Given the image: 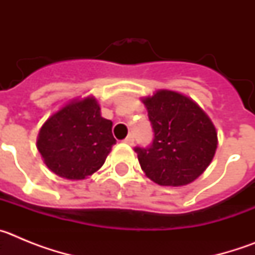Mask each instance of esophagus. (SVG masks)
<instances>
[{
    "label": "esophagus",
    "mask_w": 255,
    "mask_h": 255,
    "mask_svg": "<svg viewBox=\"0 0 255 255\" xmlns=\"http://www.w3.org/2000/svg\"><path fill=\"white\" fill-rule=\"evenodd\" d=\"M124 141H125L126 144H129V145H132V144H134V135H132V134L128 135V136H126V139Z\"/></svg>",
    "instance_id": "34e87169"
}]
</instances>
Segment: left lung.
Listing matches in <instances>:
<instances>
[{
	"label": "left lung",
	"instance_id": "1",
	"mask_svg": "<svg viewBox=\"0 0 255 255\" xmlns=\"http://www.w3.org/2000/svg\"><path fill=\"white\" fill-rule=\"evenodd\" d=\"M141 102L154 132L149 148H135L141 170L158 185H188L215 157V125L194 101L179 92L159 89Z\"/></svg>",
	"mask_w": 255,
	"mask_h": 255
}]
</instances>
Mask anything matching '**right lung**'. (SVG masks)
<instances>
[{
  "mask_svg": "<svg viewBox=\"0 0 255 255\" xmlns=\"http://www.w3.org/2000/svg\"><path fill=\"white\" fill-rule=\"evenodd\" d=\"M114 144L112 121L101 116L93 96L70 101L52 114L37 138L47 167L67 180H84L97 172Z\"/></svg>",
  "mask_w": 255,
  "mask_h": 255,
  "instance_id": "obj_1",
  "label": "right lung"
}]
</instances>
